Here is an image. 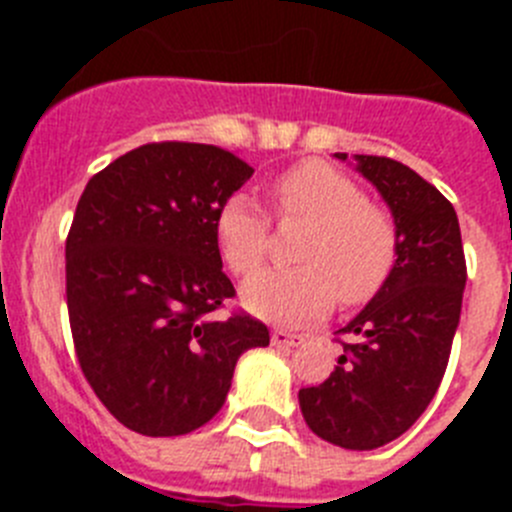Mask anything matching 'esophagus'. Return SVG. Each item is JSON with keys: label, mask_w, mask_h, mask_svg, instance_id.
Segmentation results:
<instances>
[{"label": "esophagus", "mask_w": 512, "mask_h": 512, "mask_svg": "<svg viewBox=\"0 0 512 512\" xmlns=\"http://www.w3.org/2000/svg\"><path fill=\"white\" fill-rule=\"evenodd\" d=\"M302 341H305V338L297 336V333H289V330H274V333H271V346L284 348V351L300 346Z\"/></svg>", "instance_id": "1"}]
</instances>
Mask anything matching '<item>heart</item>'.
I'll list each match as a JSON object with an SVG mask.
<instances>
[{"label":"heart","mask_w":512,"mask_h":512,"mask_svg":"<svg viewBox=\"0 0 512 512\" xmlns=\"http://www.w3.org/2000/svg\"><path fill=\"white\" fill-rule=\"evenodd\" d=\"M282 217H300L310 230L297 248L295 269H266L241 289L256 318L302 325L328 315L333 302L361 305L390 279L397 259L395 220L364 200L359 184L323 161H302L274 182ZM220 256L235 274H253L266 259L269 217L243 192L230 194L215 215Z\"/></svg>","instance_id":"1"}]
</instances>
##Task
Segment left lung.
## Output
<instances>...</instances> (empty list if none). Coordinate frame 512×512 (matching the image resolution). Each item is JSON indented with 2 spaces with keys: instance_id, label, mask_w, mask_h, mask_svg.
<instances>
[{
  "instance_id": "8db88e82",
  "label": "left lung",
  "mask_w": 512,
  "mask_h": 512,
  "mask_svg": "<svg viewBox=\"0 0 512 512\" xmlns=\"http://www.w3.org/2000/svg\"><path fill=\"white\" fill-rule=\"evenodd\" d=\"M348 161V153H336ZM348 164L372 182L397 228V259L364 310L338 333V366L300 390L310 431L341 449L372 451L395 441L431 405L459 328L467 264L451 202L410 166L384 156Z\"/></svg>"
}]
</instances>
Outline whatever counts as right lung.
I'll use <instances>...</instances> for the list:
<instances>
[{
    "label": "right lung",
    "instance_id": "add662e5",
    "mask_svg": "<svg viewBox=\"0 0 512 512\" xmlns=\"http://www.w3.org/2000/svg\"><path fill=\"white\" fill-rule=\"evenodd\" d=\"M253 169L202 143H148L92 176L66 241V302L81 372L125 428L184 436L223 408L235 364L269 346L235 295L215 215Z\"/></svg>",
    "mask_w": 512,
    "mask_h": 512
}]
</instances>
